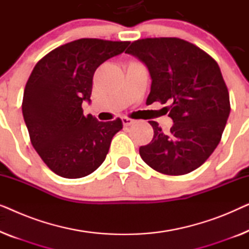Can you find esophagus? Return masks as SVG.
Returning a JSON list of instances; mask_svg holds the SVG:
<instances>
[{
  "instance_id": "1",
  "label": "esophagus",
  "mask_w": 249,
  "mask_h": 249,
  "mask_svg": "<svg viewBox=\"0 0 249 249\" xmlns=\"http://www.w3.org/2000/svg\"><path fill=\"white\" fill-rule=\"evenodd\" d=\"M135 120H132V119L128 118V117H124L122 118V124H124V125H125V127H128V125H131L132 124H134Z\"/></svg>"
}]
</instances>
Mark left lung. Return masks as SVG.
<instances>
[{"label": "left lung", "instance_id": "left-lung-1", "mask_svg": "<svg viewBox=\"0 0 249 249\" xmlns=\"http://www.w3.org/2000/svg\"><path fill=\"white\" fill-rule=\"evenodd\" d=\"M125 53L138 57L152 78L146 104L166 107L173 125L163 132L148 121L154 136L139 147L146 164L169 176L199 168L219 145L230 113L229 91L216 61L194 44L176 37L144 38Z\"/></svg>", "mask_w": 249, "mask_h": 249}]
</instances>
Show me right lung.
Wrapping results in <instances>:
<instances>
[{
    "instance_id": "1",
    "label": "right lung",
    "mask_w": 249,
    "mask_h": 249,
    "mask_svg": "<svg viewBox=\"0 0 249 249\" xmlns=\"http://www.w3.org/2000/svg\"><path fill=\"white\" fill-rule=\"evenodd\" d=\"M129 42L98 38L73 40L51 51L27 81L22 114L30 142L57 176L83 178L104 162L121 119L101 122L84 115L90 103L93 76L105 61L124 52Z\"/></svg>"
}]
</instances>
